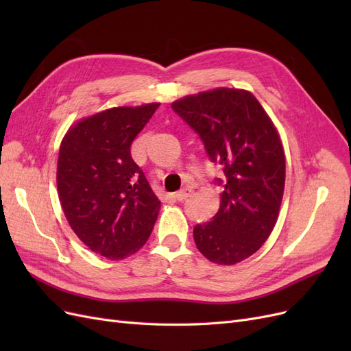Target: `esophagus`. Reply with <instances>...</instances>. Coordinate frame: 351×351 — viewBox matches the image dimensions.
I'll use <instances>...</instances> for the list:
<instances>
[{
	"instance_id": "obj_1",
	"label": "esophagus",
	"mask_w": 351,
	"mask_h": 351,
	"mask_svg": "<svg viewBox=\"0 0 351 351\" xmlns=\"http://www.w3.org/2000/svg\"><path fill=\"white\" fill-rule=\"evenodd\" d=\"M192 193H193V189H190V187H184V189H182V190H178V192L174 195V197L177 199V200H186L187 197H190L192 196Z\"/></svg>"
}]
</instances>
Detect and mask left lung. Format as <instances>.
I'll return each instance as SVG.
<instances>
[{
  "instance_id": "8db88e82",
  "label": "left lung",
  "mask_w": 351,
  "mask_h": 351,
  "mask_svg": "<svg viewBox=\"0 0 351 351\" xmlns=\"http://www.w3.org/2000/svg\"><path fill=\"white\" fill-rule=\"evenodd\" d=\"M192 127L226 182L219 209L197 224L193 237L210 262L234 265L261 249L272 232L284 193L285 156L280 136L259 101L247 90L218 88L173 102Z\"/></svg>"
}]
</instances>
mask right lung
<instances>
[{"label":"right lung","mask_w":351,"mask_h":351,"mask_svg":"<svg viewBox=\"0 0 351 351\" xmlns=\"http://www.w3.org/2000/svg\"><path fill=\"white\" fill-rule=\"evenodd\" d=\"M158 107L155 102L105 110L70 127L60 146L61 208L76 236L111 261L143 246L161 208L130 154Z\"/></svg>","instance_id":"right-lung-1"}]
</instances>
